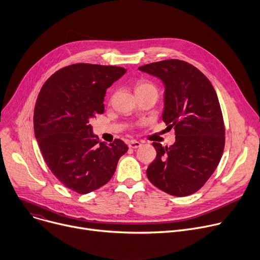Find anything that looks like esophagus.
Returning a JSON list of instances; mask_svg holds the SVG:
<instances>
[{
	"label": "esophagus",
	"instance_id": "1",
	"mask_svg": "<svg viewBox=\"0 0 260 260\" xmlns=\"http://www.w3.org/2000/svg\"><path fill=\"white\" fill-rule=\"evenodd\" d=\"M140 146H141V143H140L139 141H137V140H132V141L128 143V147H129V148H133V149L138 148V147H140Z\"/></svg>",
	"mask_w": 260,
	"mask_h": 260
}]
</instances>
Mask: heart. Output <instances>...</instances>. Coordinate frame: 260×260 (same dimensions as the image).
Here are the masks:
<instances>
[{"instance_id": "heart-1", "label": "heart", "mask_w": 260, "mask_h": 260, "mask_svg": "<svg viewBox=\"0 0 260 260\" xmlns=\"http://www.w3.org/2000/svg\"><path fill=\"white\" fill-rule=\"evenodd\" d=\"M135 92L137 93H143V92H154L158 94V89L152 82L150 81H139L135 86Z\"/></svg>"}]
</instances>
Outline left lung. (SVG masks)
I'll return each instance as SVG.
<instances>
[{"label": "left lung", "instance_id": "obj_1", "mask_svg": "<svg viewBox=\"0 0 260 260\" xmlns=\"http://www.w3.org/2000/svg\"><path fill=\"white\" fill-rule=\"evenodd\" d=\"M165 86L162 119L175 128L176 142H153L157 157L146 175L152 185L175 197L197 192L216 169L224 147L219 101L209 79L186 61L167 59L139 67Z\"/></svg>", "mask_w": 260, "mask_h": 260}]
</instances>
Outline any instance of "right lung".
<instances>
[{
    "label": "right lung",
    "instance_id": "add662e5",
    "mask_svg": "<svg viewBox=\"0 0 260 260\" xmlns=\"http://www.w3.org/2000/svg\"><path fill=\"white\" fill-rule=\"evenodd\" d=\"M125 72L121 67L74 63L56 71L38 96L33 125L44 160L59 182L77 193L106 185L128 149L120 139L99 143L91 125L105 112L107 89Z\"/></svg>",
    "mask_w": 260,
    "mask_h": 260
}]
</instances>
